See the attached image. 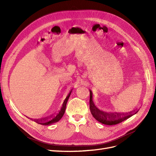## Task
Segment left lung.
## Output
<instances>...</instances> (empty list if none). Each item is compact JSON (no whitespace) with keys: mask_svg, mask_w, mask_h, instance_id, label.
I'll return each instance as SVG.
<instances>
[{"mask_svg":"<svg viewBox=\"0 0 156 156\" xmlns=\"http://www.w3.org/2000/svg\"><path fill=\"white\" fill-rule=\"evenodd\" d=\"M90 110L92 116L96 120L101 122V124L108 125V126H112V125L119 124L120 122L126 120V119H129V117L136 114V113L139 111L138 110L135 111L133 114L130 113L129 115H120L119 114H116V115L106 114L105 112H103L102 111H100L99 108H98L96 107L95 105H94V101L92 100V92L90 90Z\"/></svg>","mask_w":156,"mask_h":156,"instance_id":"1","label":"left lung"}]
</instances>
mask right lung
<instances>
[{
	"label": "right lung",
	"instance_id": "1",
	"mask_svg": "<svg viewBox=\"0 0 156 156\" xmlns=\"http://www.w3.org/2000/svg\"><path fill=\"white\" fill-rule=\"evenodd\" d=\"M72 90H71L69 92L67 97L66 98V99L62 103V107H61L60 110L58 111L57 114L53 116H51V118H49V119H45L44 120H41L40 122H37V123L40 124H41V125H44V126H49V125H51L53 123H55V122H58L61 119H62V117L63 116L64 112H65L66 107V103H67L68 99L71 95V93H72Z\"/></svg>",
	"mask_w": 156,
	"mask_h": 156
}]
</instances>
